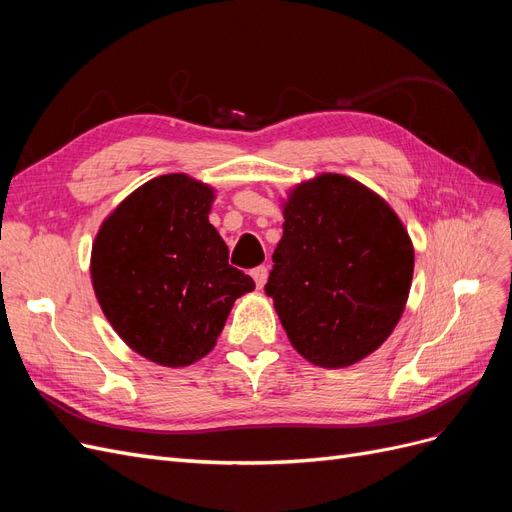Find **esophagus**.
Here are the masks:
<instances>
[{
    "label": "esophagus",
    "instance_id": "1",
    "mask_svg": "<svg viewBox=\"0 0 512 512\" xmlns=\"http://www.w3.org/2000/svg\"><path fill=\"white\" fill-rule=\"evenodd\" d=\"M252 277H254V282H256L258 288H265V284L269 280V269L267 267H256L252 271Z\"/></svg>",
    "mask_w": 512,
    "mask_h": 512
}]
</instances>
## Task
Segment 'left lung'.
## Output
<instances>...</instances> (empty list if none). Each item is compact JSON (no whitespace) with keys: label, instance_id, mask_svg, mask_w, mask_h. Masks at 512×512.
Returning a JSON list of instances; mask_svg holds the SVG:
<instances>
[{"label":"left lung","instance_id":"1","mask_svg":"<svg viewBox=\"0 0 512 512\" xmlns=\"http://www.w3.org/2000/svg\"><path fill=\"white\" fill-rule=\"evenodd\" d=\"M284 237L265 286L292 348L342 369L393 333L414 273V245L386 200L346 175L322 173L282 200Z\"/></svg>","mask_w":512,"mask_h":512}]
</instances>
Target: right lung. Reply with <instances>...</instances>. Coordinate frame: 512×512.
Segmentation results:
<instances>
[{
	"label": "right lung",
	"mask_w": 512,
	"mask_h": 512,
	"mask_svg": "<svg viewBox=\"0 0 512 512\" xmlns=\"http://www.w3.org/2000/svg\"><path fill=\"white\" fill-rule=\"evenodd\" d=\"M215 190L185 173L143 183L102 222L91 284L106 320L134 352L164 367L203 359L232 305L256 288L228 265L209 222Z\"/></svg>",
	"instance_id": "right-lung-1"
}]
</instances>
